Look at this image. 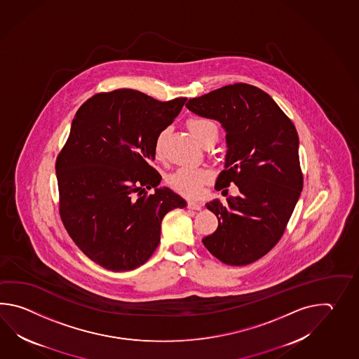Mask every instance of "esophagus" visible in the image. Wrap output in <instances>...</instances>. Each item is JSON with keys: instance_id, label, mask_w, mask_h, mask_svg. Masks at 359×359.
<instances>
[{"instance_id": "esophagus-1", "label": "esophagus", "mask_w": 359, "mask_h": 359, "mask_svg": "<svg viewBox=\"0 0 359 359\" xmlns=\"http://www.w3.org/2000/svg\"><path fill=\"white\" fill-rule=\"evenodd\" d=\"M187 208H190L192 210H201L203 205H201L200 203H198V201H189V203H187Z\"/></svg>"}]
</instances>
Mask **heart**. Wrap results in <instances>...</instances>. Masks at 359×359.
<instances>
[{"instance_id": "1", "label": "heart", "mask_w": 359, "mask_h": 359, "mask_svg": "<svg viewBox=\"0 0 359 359\" xmlns=\"http://www.w3.org/2000/svg\"><path fill=\"white\" fill-rule=\"evenodd\" d=\"M187 127L191 135L201 144L212 132L217 130V127L212 121L206 118H191L187 121ZM163 144H164V133H159L154 142V154L158 159L163 156ZM212 180V172L205 168H195V167H183L177 169L168 177L170 189L187 198H196L201 194V189L205 183Z\"/></svg>"}]
</instances>
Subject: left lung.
Returning <instances> with one entry per match:
<instances>
[{
    "instance_id": "left-lung-1",
    "label": "left lung",
    "mask_w": 359,
    "mask_h": 359,
    "mask_svg": "<svg viewBox=\"0 0 359 359\" xmlns=\"http://www.w3.org/2000/svg\"><path fill=\"white\" fill-rule=\"evenodd\" d=\"M186 107L221 123L227 154L215 190L235 183L240 191L227 204L206 203L218 229L203 244L229 266L252 263L280 241L303 190L298 132L273 99L252 84L224 86Z\"/></svg>"
}]
</instances>
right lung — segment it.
Returning <instances> with one entry per match:
<instances>
[{"label": "right lung", "instance_id": "1", "mask_svg": "<svg viewBox=\"0 0 359 359\" xmlns=\"http://www.w3.org/2000/svg\"><path fill=\"white\" fill-rule=\"evenodd\" d=\"M186 97L159 101L122 88L93 95L78 109L56 158L59 213L69 236L101 267L142 266L161 243L164 215L186 201L151 165L156 136ZM155 188L147 196L146 189Z\"/></svg>", "mask_w": 359, "mask_h": 359}]
</instances>
